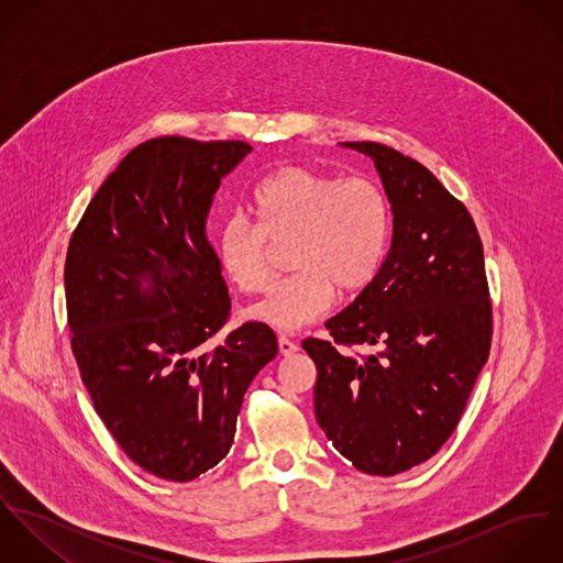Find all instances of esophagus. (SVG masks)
<instances>
[{
    "mask_svg": "<svg viewBox=\"0 0 563 563\" xmlns=\"http://www.w3.org/2000/svg\"><path fill=\"white\" fill-rule=\"evenodd\" d=\"M277 344H279V353H282V355H286V357L299 351V344H297V342H292V340H290V338H286V335H279V338H277Z\"/></svg>",
    "mask_w": 563,
    "mask_h": 563,
    "instance_id": "esophagus-1",
    "label": "esophagus"
}]
</instances>
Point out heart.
Listing matches in <instances>:
<instances>
[{
  "label": "heart",
  "mask_w": 563,
  "mask_h": 563,
  "mask_svg": "<svg viewBox=\"0 0 563 563\" xmlns=\"http://www.w3.org/2000/svg\"><path fill=\"white\" fill-rule=\"evenodd\" d=\"M255 225L230 219L219 257L236 288L255 295L273 279V251L292 242L290 279L249 310L253 321L297 331L322 319L335 299L364 292L377 277L390 234L384 192L364 177L338 179L310 166H284L253 192Z\"/></svg>",
  "instance_id": "obj_1"
}]
</instances>
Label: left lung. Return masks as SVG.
Instances as JSON below:
<instances>
[{"mask_svg": "<svg viewBox=\"0 0 563 563\" xmlns=\"http://www.w3.org/2000/svg\"><path fill=\"white\" fill-rule=\"evenodd\" d=\"M371 156L393 206V242L375 282L303 349L319 377L324 435L362 473L393 477L427 462L455 431L492 344L483 244L466 206L413 158ZM357 345L371 347L368 356Z\"/></svg>", "mask_w": 563, "mask_h": 563, "instance_id": "1", "label": "left lung"}]
</instances>
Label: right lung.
<instances>
[{
	"label": "right lung",
	"instance_id": "obj_1",
	"mask_svg": "<svg viewBox=\"0 0 563 563\" xmlns=\"http://www.w3.org/2000/svg\"><path fill=\"white\" fill-rule=\"evenodd\" d=\"M242 141L162 136L106 177L71 236L67 319L81 382L106 429L143 471L186 483L232 449L242 397L277 355L264 322L230 319L206 217Z\"/></svg>",
	"mask_w": 563,
	"mask_h": 563
}]
</instances>
